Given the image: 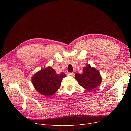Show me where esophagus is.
<instances>
[{
  "mask_svg": "<svg viewBox=\"0 0 131 131\" xmlns=\"http://www.w3.org/2000/svg\"><path fill=\"white\" fill-rule=\"evenodd\" d=\"M74 73H72V72H69L68 73V76H74Z\"/></svg>",
  "mask_w": 131,
  "mask_h": 131,
  "instance_id": "34e87169",
  "label": "esophagus"
}]
</instances>
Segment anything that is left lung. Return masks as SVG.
I'll return each instance as SVG.
<instances>
[{"instance_id": "obj_1", "label": "left lung", "mask_w": 131, "mask_h": 131, "mask_svg": "<svg viewBox=\"0 0 131 131\" xmlns=\"http://www.w3.org/2000/svg\"><path fill=\"white\" fill-rule=\"evenodd\" d=\"M75 78L79 84L88 91L97 88L101 84L102 80L99 71L89 64L83 68L82 74H75Z\"/></svg>"}]
</instances>
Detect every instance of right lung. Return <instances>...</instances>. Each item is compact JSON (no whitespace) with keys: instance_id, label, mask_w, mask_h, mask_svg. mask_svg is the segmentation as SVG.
Returning <instances> with one entry per match:
<instances>
[{"instance_id":"obj_1","label":"right lung","mask_w":131,"mask_h":131,"mask_svg":"<svg viewBox=\"0 0 131 131\" xmlns=\"http://www.w3.org/2000/svg\"><path fill=\"white\" fill-rule=\"evenodd\" d=\"M65 77L64 72L58 74L52 67L48 66L35 73L31 78V82L40 94L50 96L58 91L63 78Z\"/></svg>"}]
</instances>
